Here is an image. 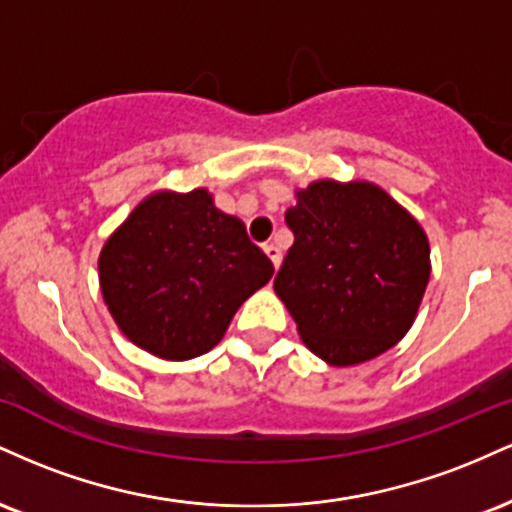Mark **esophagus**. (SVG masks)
<instances>
[{"label": "esophagus", "mask_w": 512, "mask_h": 512, "mask_svg": "<svg viewBox=\"0 0 512 512\" xmlns=\"http://www.w3.org/2000/svg\"><path fill=\"white\" fill-rule=\"evenodd\" d=\"M264 252H267V257H269V260H272L274 267L279 269V264H281V250L276 248L274 243H267V245H264Z\"/></svg>", "instance_id": "34e87169"}]
</instances>
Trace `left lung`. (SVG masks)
Returning a JSON list of instances; mask_svg holds the SVG:
<instances>
[{
  "label": "left lung",
  "instance_id": "1",
  "mask_svg": "<svg viewBox=\"0 0 512 512\" xmlns=\"http://www.w3.org/2000/svg\"><path fill=\"white\" fill-rule=\"evenodd\" d=\"M286 223L293 245L274 291L303 344L337 368L392 349L431 276L421 223L375 182L332 178L296 190Z\"/></svg>",
  "mask_w": 512,
  "mask_h": 512
}]
</instances>
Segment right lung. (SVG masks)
<instances>
[{"mask_svg":"<svg viewBox=\"0 0 512 512\" xmlns=\"http://www.w3.org/2000/svg\"><path fill=\"white\" fill-rule=\"evenodd\" d=\"M272 274L245 223L216 209L207 187L151 192L98 257L103 301L120 332L166 361L214 349Z\"/></svg>","mask_w":512,"mask_h":512,"instance_id":"1","label":"right lung"}]
</instances>
